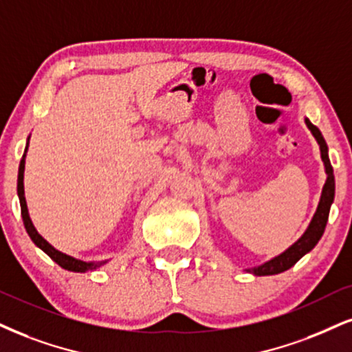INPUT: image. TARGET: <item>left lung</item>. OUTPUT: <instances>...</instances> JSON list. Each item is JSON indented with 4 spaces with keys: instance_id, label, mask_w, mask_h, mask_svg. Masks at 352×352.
Instances as JSON below:
<instances>
[{
    "instance_id": "left-lung-1",
    "label": "left lung",
    "mask_w": 352,
    "mask_h": 352,
    "mask_svg": "<svg viewBox=\"0 0 352 352\" xmlns=\"http://www.w3.org/2000/svg\"><path fill=\"white\" fill-rule=\"evenodd\" d=\"M305 124L307 127L311 130V133H314L316 142H318L320 151H322V160L324 163V169H327V175H328L327 183H324L323 190H322V199H320L318 209H316L314 219H311L309 228H307V232L303 233V235L298 238V240L294 243L289 250H285L284 253L276 256V258H272L271 261L261 264V266L248 269V271L253 272L254 276H272V274H279V272L287 271V269L292 267L303 254H307L309 251L315 248V245L323 235L324 227H327L329 207H331L333 199H335V175H333V166L328 158V146L322 135V132H320L318 127H315L309 119H305Z\"/></svg>"
}]
</instances>
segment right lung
I'll use <instances>...</instances> for the list:
<instances>
[{"label":"right lung","mask_w":352,"mask_h":352,"mask_svg":"<svg viewBox=\"0 0 352 352\" xmlns=\"http://www.w3.org/2000/svg\"><path fill=\"white\" fill-rule=\"evenodd\" d=\"M24 163L25 162H24V156H23V160H21V164H19V175H17V196H19L21 215H23L24 227H25V230H28L30 240L36 243V245L43 251V253L49 254L50 258L54 259L56 264H58V266H62L63 269H67V271L86 272V271H93V269L102 266V264L106 263V261L85 263V261H80V259L72 258V256H68V254L62 253V251L55 250L49 241L43 240V238L38 235L36 227H34V225H32V220H30V217H29L28 204H25V197H24Z\"/></svg>","instance_id":"obj_1"}]
</instances>
